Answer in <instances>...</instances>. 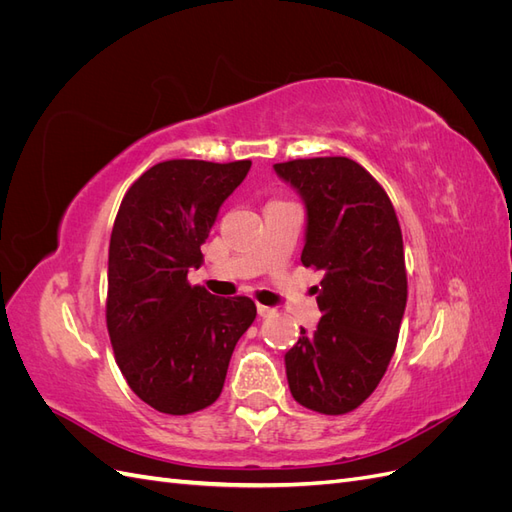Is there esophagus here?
Returning a JSON list of instances; mask_svg holds the SVG:
<instances>
[{
  "label": "esophagus",
  "instance_id": "1",
  "mask_svg": "<svg viewBox=\"0 0 512 512\" xmlns=\"http://www.w3.org/2000/svg\"><path fill=\"white\" fill-rule=\"evenodd\" d=\"M256 309H258V316L260 318H269V316H273V312H275V309L273 307H267V305H256Z\"/></svg>",
  "mask_w": 512,
  "mask_h": 512
}]
</instances>
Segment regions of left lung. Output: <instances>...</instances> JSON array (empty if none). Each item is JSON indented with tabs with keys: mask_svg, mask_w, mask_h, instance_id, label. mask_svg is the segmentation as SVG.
Returning a JSON list of instances; mask_svg holds the SVG:
<instances>
[{
	"mask_svg": "<svg viewBox=\"0 0 512 512\" xmlns=\"http://www.w3.org/2000/svg\"><path fill=\"white\" fill-rule=\"evenodd\" d=\"M307 209L301 262L324 273L322 318L286 356L292 397L320 414H346L376 391L397 346L408 299L401 228L391 198L350 158L273 164Z\"/></svg>",
	"mask_w": 512,
	"mask_h": 512,
	"instance_id": "left-lung-1",
	"label": "left lung"
}]
</instances>
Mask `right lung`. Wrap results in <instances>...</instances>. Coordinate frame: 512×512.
Masks as SVG:
<instances>
[{"label":"right lung","instance_id":"obj_1","mask_svg":"<svg viewBox=\"0 0 512 512\" xmlns=\"http://www.w3.org/2000/svg\"><path fill=\"white\" fill-rule=\"evenodd\" d=\"M250 160H168L121 200L108 245L106 327L130 389L164 414H192L220 397L232 350L256 318L247 297L218 299L188 282L200 245Z\"/></svg>","mask_w":512,"mask_h":512}]
</instances>
